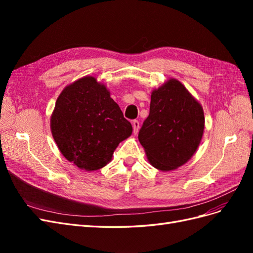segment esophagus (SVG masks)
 Listing matches in <instances>:
<instances>
[{"mask_svg":"<svg viewBox=\"0 0 253 253\" xmlns=\"http://www.w3.org/2000/svg\"><path fill=\"white\" fill-rule=\"evenodd\" d=\"M132 125H133V131H134V134H137V133H138V131H139V127H140L139 121H138V120H133Z\"/></svg>","mask_w":253,"mask_h":253,"instance_id":"obj_1","label":"esophagus"}]
</instances>
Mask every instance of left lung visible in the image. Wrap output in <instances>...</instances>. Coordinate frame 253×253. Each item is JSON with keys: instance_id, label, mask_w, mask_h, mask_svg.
<instances>
[{"instance_id": "1", "label": "left lung", "mask_w": 253, "mask_h": 253, "mask_svg": "<svg viewBox=\"0 0 253 253\" xmlns=\"http://www.w3.org/2000/svg\"><path fill=\"white\" fill-rule=\"evenodd\" d=\"M205 127L202 105L182 84L170 79L153 90L150 114L138 139L156 169H177L193 156Z\"/></svg>"}]
</instances>
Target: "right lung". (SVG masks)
Wrapping results in <instances>:
<instances>
[{
    "label": "right lung",
    "mask_w": 253,
    "mask_h": 253,
    "mask_svg": "<svg viewBox=\"0 0 253 253\" xmlns=\"http://www.w3.org/2000/svg\"><path fill=\"white\" fill-rule=\"evenodd\" d=\"M50 127L63 156L86 171L103 168L133 131L110 91L94 77L81 78L62 90Z\"/></svg>",
    "instance_id": "1"
}]
</instances>
